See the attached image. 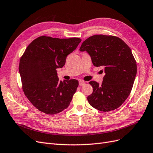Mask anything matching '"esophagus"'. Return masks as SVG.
Segmentation results:
<instances>
[{
	"label": "esophagus",
	"instance_id": "esophagus-1",
	"mask_svg": "<svg viewBox=\"0 0 153 153\" xmlns=\"http://www.w3.org/2000/svg\"><path fill=\"white\" fill-rule=\"evenodd\" d=\"M85 85V82L83 81V80H79V85L80 86H83Z\"/></svg>",
	"mask_w": 153,
	"mask_h": 153
}]
</instances>
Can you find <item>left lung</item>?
I'll return each instance as SVG.
<instances>
[{
  "label": "left lung",
  "instance_id": "1",
  "mask_svg": "<svg viewBox=\"0 0 153 153\" xmlns=\"http://www.w3.org/2000/svg\"><path fill=\"white\" fill-rule=\"evenodd\" d=\"M80 50L90 55L94 66L105 68L101 85L89 82L93 88L87 97L89 104L105 112L117 109L130 94L137 75V62L130 48L118 37L98 34L85 39Z\"/></svg>",
  "mask_w": 153,
  "mask_h": 153
}]
</instances>
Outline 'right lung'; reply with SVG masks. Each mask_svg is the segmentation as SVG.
I'll list each match as a JSON object with an SVG mask.
<instances>
[{
    "instance_id": "right-lung-1",
    "label": "right lung",
    "mask_w": 153,
    "mask_h": 153,
    "mask_svg": "<svg viewBox=\"0 0 153 153\" xmlns=\"http://www.w3.org/2000/svg\"><path fill=\"white\" fill-rule=\"evenodd\" d=\"M82 39L53 38L42 36L29 45L20 58L19 72L22 89L30 103L41 112L56 114L67 108L78 86L75 79L59 81L57 68Z\"/></svg>"
}]
</instances>
